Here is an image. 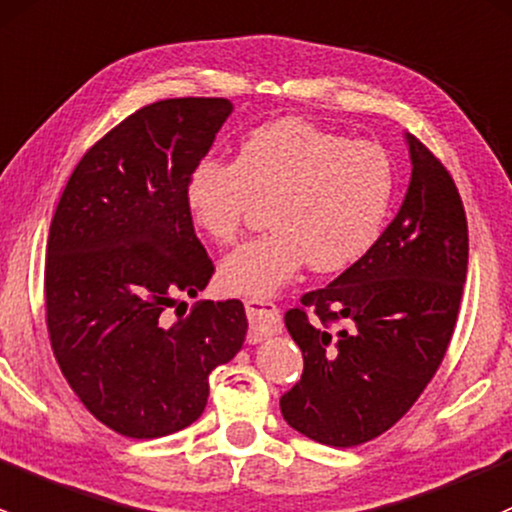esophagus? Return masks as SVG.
Masks as SVG:
<instances>
[{"label":"esophagus","instance_id":"1","mask_svg":"<svg viewBox=\"0 0 512 512\" xmlns=\"http://www.w3.org/2000/svg\"><path fill=\"white\" fill-rule=\"evenodd\" d=\"M246 318H249V342H261L266 337L281 333V310L268 300H246Z\"/></svg>","mask_w":512,"mask_h":512}]
</instances>
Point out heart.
Returning a JSON list of instances; mask_svg holds the SVG:
<instances>
[{"instance_id":"heart-1","label":"heart","mask_w":512,"mask_h":512,"mask_svg":"<svg viewBox=\"0 0 512 512\" xmlns=\"http://www.w3.org/2000/svg\"><path fill=\"white\" fill-rule=\"evenodd\" d=\"M394 187L392 157L382 145L283 118L246 135L234 162H197L184 202L217 244L239 236L256 204H271L273 229L219 266L226 291L268 298L305 266L335 273L360 261L387 224Z\"/></svg>"}]
</instances>
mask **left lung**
<instances>
[{
	"label": "left lung",
	"mask_w": 512,
	"mask_h": 512,
	"mask_svg": "<svg viewBox=\"0 0 512 512\" xmlns=\"http://www.w3.org/2000/svg\"><path fill=\"white\" fill-rule=\"evenodd\" d=\"M404 140L412 179L397 217L360 261L286 313L303 374L281 397V414L325 446L350 449L397 424L439 370L456 328L466 212L446 167L414 135ZM333 322L341 325L330 329Z\"/></svg>",
	"instance_id": "obj_1"
}]
</instances>
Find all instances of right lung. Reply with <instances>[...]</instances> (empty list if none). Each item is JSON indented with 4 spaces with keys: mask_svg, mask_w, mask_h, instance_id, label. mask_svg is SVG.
I'll return each instance as SVG.
<instances>
[{
    "mask_svg": "<svg viewBox=\"0 0 512 512\" xmlns=\"http://www.w3.org/2000/svg\"><path fill=\"white\" fill-rule=\"evenodd\" d=\"M231 110L226 98L140 108L83 155L51 219L44 291L56 362L88 412L130 439L197 421L209 374L244 345L241 300L167 315L214 273L184 182Z\"/></svg>",
    "mask_w": 512,
    "mask_h": 512,
    "instance_id": "right-lung-1",
    "label": "right lung"
}]
</instances>
